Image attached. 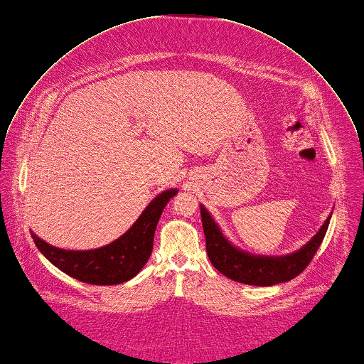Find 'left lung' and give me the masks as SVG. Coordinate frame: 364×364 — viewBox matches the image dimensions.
<instances>
[{
  "label": "left lung",
  "mask_w": 364,
  "mask_h": 364,
  "mask_svg": "<svg viewBox=\"0 0 364 364\" xmlns=\"http://www.w3.org/2000/svg\"><path fill=\"white\" fill-rule=\"evenodd\" d=\"M200 216L210 263L226 277L253 286H273L300 274L321 245L331 219L330 213L318 232L299 250L283 256H262L236 247L203 205H200Z\"/></svg>",
  "instance_id": "obj_1"
}]
</instances>
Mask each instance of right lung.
<instances>
[{
  "instance_id": "obj_1",
  "label": "right lung",
  "mask_w": 364,
  "mask_h": 364,
  "mask_svg": "<svg viewBox=\"0 0 364 364\" xmlns=\"http://www.w3.org/2000/svg\"><path fill=\"white\" fill-rule=\"evenodd\" d=\"M176 193V188L159 193L122 236L102 247L67 250L47 243L33 230L31 236L40 252L68 276L90 284H119L135 277L146 264L162 210Z\"/></svg>"
}]
</instances>
